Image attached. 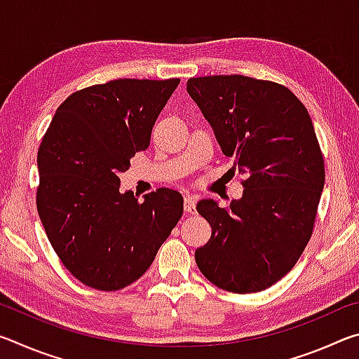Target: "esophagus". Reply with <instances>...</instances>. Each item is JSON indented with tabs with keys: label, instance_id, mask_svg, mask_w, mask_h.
Here are the masks:
<instances>
[{
	"label": "esophagus",
	"instance_id": "34e87169",
	"mask_svg": "<svg viewBox=\"0 0 359 359\" xmlns=\"http://www.w3.org/2000/svg\"><path fill=\"white\" fill-rule=\"evenodd\" d=\"M196 196H193V194H187L185 199H184V208L187 214H194V210H196Z\"/></svg>",
	"mask_w": 359,
	"mask_h": 359
}]
</instances>
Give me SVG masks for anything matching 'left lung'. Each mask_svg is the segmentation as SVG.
I'll list each match as a JSON object with an SVG mask.
<instances>
[{"label": "left lung", "instance_id": "1", "mask_svg": "<svg viewBox=\"0 0 359 359\" xmlns=\"http://www.w3.org/2000/svg\"><path fill=\"white\" fill-rule=\"evenodd\" d=\"M187 92L245 174L228 209L198 203L212 236L194 259L218 288L263 291L293 269L313 231L325 160L311 115L287 87L247 76L193 77Z\"/></svg>", "mask_w": 359, "mask_h": 359}]
</instances>
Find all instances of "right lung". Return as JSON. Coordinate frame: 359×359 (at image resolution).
Wrapping results in <instances>:
<instances>
[{"mask_svg": "<svg viewBox=\"0 0 359 359\" xmlns=\"http://www.w3.org/2000/svg\"><path fill=\"white\" fill-rule=\"evenodd\" d=\"M180 79H117L68 96L38 150V214L53 250L79 282L115 291L136 282L184 214L158 188L144 201L120 193L118 174L150 144Z\"/></svg>", "mask_w": 359, "mask_h": 359, "instance_id": "obj_1", "label": "right lung"}]
</instances>
